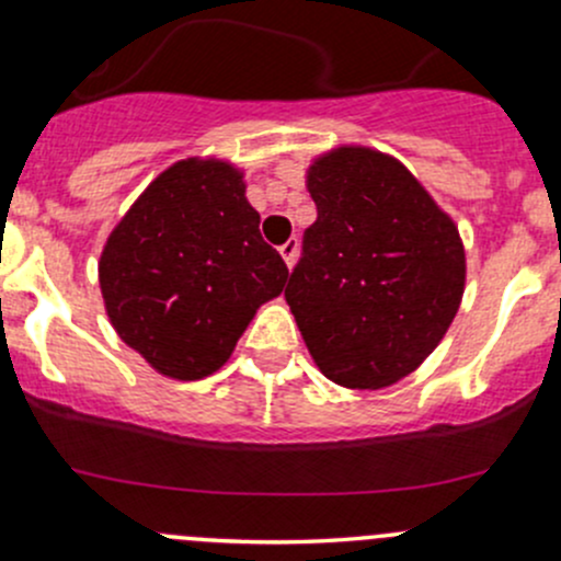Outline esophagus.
Returning a JSON list of instances; mask_svg holds the SVG:
<instances>
[{
    "label": "esophagus",
    "instance_id": "esophagus-1",
    "mask_svg": "<svg viewBox=\"0 0 561 561\" xmlns=\"http://www.w3.org/2000/svg\"><path fill=\"white\" fill-rule=\"evenodd\" d=\"M279 254H282V260L287 263V268H293V265H296V260H298V241L296 239L285 241V244L279 247Z\"/></svg>",
    "mask_w": 561,
    "mask_h": 561
}]
</instances>
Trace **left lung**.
<instances>
[{
	"label": "left lung",
	"instance_id": "left-lung-1",
	"mask_svg": "<svg viewBox=\"0 0 561 561\" xmlns=\"http://www.w3.org/2000/svg\"><path fill=\"white\" fill-rule=\"evenodd\" d=\"M317 219L285 298L317 369L377 390L434 353L467 279L461 236L399 160L339 146L307 171Z\"/></svg>",
	"mask_w": 561,
	"mask_h": 561
}]
</instances>
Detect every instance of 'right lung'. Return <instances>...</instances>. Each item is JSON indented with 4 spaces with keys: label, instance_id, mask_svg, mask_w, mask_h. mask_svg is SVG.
Here are the masks:
<instances>
[{
    "label": "right lung",
    "instance_id": "add662e5",
    "mask_svg": "<svg viewBox=\"0 0 561 561\" xmlns=\"http://www.w3.org/2000/svg\"><path fill=\"white\" fill-rule=\"evenodd\" d=\"M287 276L260 236L244 173L214 157H190L157 175L100 254L111 325L173 380L214 375Z\"/></svg>",
    "mask_w": 561,
    "mask_h": 561
}]
</instances>
